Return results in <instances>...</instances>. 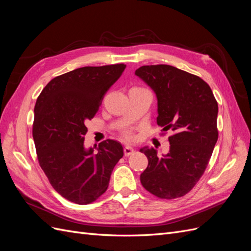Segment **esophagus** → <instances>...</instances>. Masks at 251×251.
Instances as JSON below:
<instances>
[{
	"instance_id": "34e87169",
	"label": "esophagus",
	"mask_w": 251,
	"mask_h": 251,
	"mask_svg": "<svg viewBox=\"0 0 251 251\" xmlns=\"http://www.w3.org/2000/svg\"><path fill=\"white\" fill-rule=\"evenodd\" d=\"M124 151H125V155H126V156H130V155H132V154L134 153L135 150H134L132 147L126 146V147H125Z\"/></svg>"
}]
</instances>
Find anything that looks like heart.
<instances>
[{
  "mask_svg": "<svg viewBox=\"0 0 251 251\" xmlns=\"http://www.w3.org/2000/svg\"><path fill=\"white\" fill-rule=\"evenodd\" d=\"M123 137L127 141H132V140H134L135 136H134V133L132 130H130V128H126V130L123 131Z\"/></svg>",
  "mask_w": 251,
  "mask_h": 251,
  "instance_id": "heart-1",
  "label": "heart"
}]
</instances>
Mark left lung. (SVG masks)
<instances>
[{"mask_svg": "<svg viewBox=\"0 0 251 251\" xmlns=\"http://www.w3.org/2000/svg\"><path fill=\"white\" fill-rule=\"evenodd\" d=\"M135 74L153 89L158 100L157 125L172 130L170 151L140 149L149 160L142 186L160 199L183 197L204 174L218 140V102L202 78L170 65L142 66Z\"/></svg>", "mask_w": 251, "mask_h": 251, "instance_id": "8db88e82", "label": "left lung"}]
</instances>
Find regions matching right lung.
<instances>
[{
	"instance_id": "add662e5",
	"label": "right lung",
	"mask_w": 251,
	"mask_h": 251,
	"mask_svg": "<svg viewBox=\"0 0 251 251\" xmlns=\"http://www.w3.org/2000/svg\"><path fill=\"white\" fill-rule=\"evenodd\" d=\"M125 64L82 67L51 79L37 97L32 136L37 160L50 184L65 199L86 205L107 191L114 166L124 156L120 142L83 146L86 124Z\"/></svg>"
}]
</instances>
